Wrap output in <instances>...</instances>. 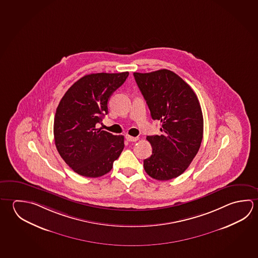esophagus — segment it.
Returning <instances> with one entry per match:
<instances>
[{"label": "esophagus", "instance_id": "esophagus-1", "mask_svg": "<svg viewBox=\"0 0 258 258\" xmlns=\"http://www.w3.org/2000/svg\"><path fill=\"white\" fill-rule=\"evenodd\" d=\"M126 140L131 142H135L137 140H139L138 137H132V136L126 135Z\"/></svg>", "mask_w": 258, "mask_h": 258}]
</instances>
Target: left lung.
<instances>
[{
	"mask_svg": "<svg viewBox=\"0 0 258 258\" xmlns=\"http://www.w3.org/2000/svg\"><path fill=\"white\" fill-rule=\"evenodd\" d=\"M151 117L162 122L160 136H148L152 155L144 169L157 180L180 176L199 152L203 139V114L191 87L168 70L134 73Z\"/></svg>",
	"mask_w": 258,
	"mask_h": 258,
	"instance_id": "8db88e82",
	"label": "left lung"
}]
</instances>
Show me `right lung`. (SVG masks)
<instances>
[{
    "mask_svg": "<svg viewBox=\"0 0 258 258\" xmlns=\"http://www.w3.org/2000/svg\"><path fill=\"white\" fill-rule=\"evenodd\" d=\"M128 73L85 75L66 91L56 109L55 145L60 157L81 176L99 177L109 173L124 149V137L96 128L108 114L114 91Z\"/></svg>",
    "mask_w": 258,
    "mask_h": 258,
    "instance_id": "add662e5",
    "label": "right lung"
}]
</instances>
